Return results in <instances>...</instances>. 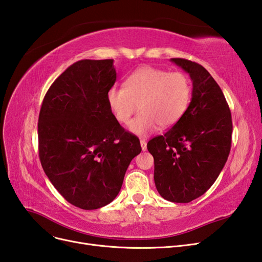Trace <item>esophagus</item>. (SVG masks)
Returning a JSON list of instances; mask_svg holds the SVG:
<instances>
[{"instance_id": "esophagus-1", "label": "esophagus", "mask_w": 262, "mask_h": 262, "mask_svg": "<svg viewBox=\"0 0 262 262\" xmlns=\"http://www.w3.org/2000/svg\"><path fill=\"white\" fill-rule=\"evenodd\" d=\"M140 144H141L142 149L146 150V141H145V140H141V141H140Z\"/></svg>"}]
</instances>
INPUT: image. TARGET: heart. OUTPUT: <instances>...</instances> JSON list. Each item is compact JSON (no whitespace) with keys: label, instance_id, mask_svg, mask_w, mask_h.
<instances>
[{"label":"heart","instance_id":"heart-1","mask_svg":"<svg viewBox=\"0 0 262 262\" xmlns=\"http://www.w3.org/2000/svg\"><path fill=\"white\" fill-rule=\"evenodd\" d=\"M191 82L181 72L154 67H141L124 81V87L113 86L107 92V102L118 122L129 123L138 136H146L158 124L166 129L184 117L191 99Z\"/></svg>","mask_w":262,"mask_h":262}]
</instances>
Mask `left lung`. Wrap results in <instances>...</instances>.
Masks as SVG:
<instances>
[{"mask_svg":"<svg viewBox=\"0 0 262 262\" xmlns=\"http://www.w3.org/2000/svg\"><path fill=\"white\" fill-rule=\"evenodd\" d=\"M171 62L189 73L192 98L186 114L164 136L148 141L154 181L164 199L188 203L219 177L232 144V115L221 87L202 66L187 59Z\"/></svg>","mask_w":262,"mask_h":262,"instance_id":"8db88e82","label":"left lung"}]
</instances>
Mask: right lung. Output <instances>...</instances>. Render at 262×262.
Masks as SVG:
<instances>
[{
  "mask_svg": "<svg viewBox=\"0 0 262 262\" xmlns=\"http://www.w3.org/2000/svg\"><path fill=\"white\" fill-rule=\"evenodd\" d=\"M114 60L73 63L47 92L38 119L42 168L64 199L83 210L112 202L120 191L140 140L117 121L107 92Z\"/></svg>",
  "mask_w": 262,
  "mask_h": 262,
  "instance_id": "1",
  "label": "right lung"
}]
</instances>
